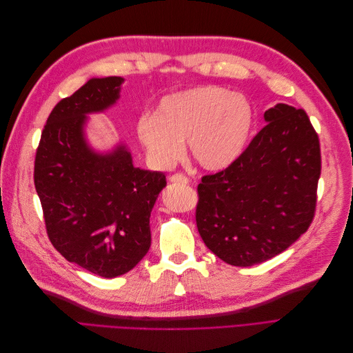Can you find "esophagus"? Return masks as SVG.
Listing matches in <instances>:
<instances>
[{"mask_svg": "<svg viewBox=\"0 0 353 353\" xmlns=\"http://www.w3.org/2000/svg\"><path fill=\"white\" fill-rule=\"evenodd\" d=\"M169 183L187 185V184H188V178H187L184 174H175V175H172V176H169Z\"/></svg>", "mask_w": 353, "mask_h": 353, "instance_id": "34e87169", "label": "esophagus"}]
</instances>
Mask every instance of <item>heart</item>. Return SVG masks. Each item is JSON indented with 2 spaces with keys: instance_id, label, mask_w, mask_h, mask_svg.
Listing matches in <instances>:
<instances>
[{
  "instance_id": "b5f03b06",
  "label": "heart",
  "mask_w": 353,
  "mask_h": 353,
  "mask_svg": "<svg viewBox=\"0 0 353 353\" xmlns=\"http://www.w3.org/2000/svg\"><path fill=\"white\" fill-rule=\"evenodd\" d=\"M254 110L248 97L216 85L169 94L154 114L138 119L137 134L152 162L174 166L184 153L208 170L225 169L241 156L250 138Z\"/></svg>"
}]
</instances>
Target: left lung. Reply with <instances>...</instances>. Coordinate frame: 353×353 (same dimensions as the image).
<instances>
[{
  "mask_svg": "<svg viewBox=\"0 0 353 353\" xmlns=\"http://www.w3.org/2000/svg\"><path fill=\"white\" fill-rule=\"evenodd\" d=\"M227 169L201 178L196 222L219 259L252 266L284 252L311 225L321 175L318 135L302 109L276 104Z\"/></svg>",
  "mask_w": 353,
  "mask_h": 353,
  "instance_id": "obj_1",
  "label": "left lung"
}]
</instances>
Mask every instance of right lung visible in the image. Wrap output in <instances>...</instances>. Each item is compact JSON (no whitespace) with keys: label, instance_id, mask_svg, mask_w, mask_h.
Masks as SVG:
<instances>
[{"label":"right lung","instance_id":"1","mask_svg":"<svg viewBox=\"0 0 353 353\" xmlns=\"http://www.w3.org/2000/svg\"><path fill=\"white\" fill-rule=\"evenodd\" d=\"M121 77L92 78L50 113L34 181L51 244L69 262L104 279L131 271L150 249V213L166 176L135 168L121 143L95 152L85 138L88 114L117 101Z\"/></svg>","mask_w":353,"mask_h":353}]
</instances>
